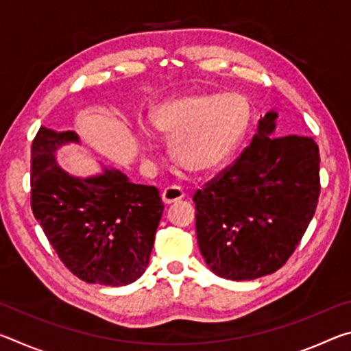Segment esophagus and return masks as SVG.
I'll list each match as a JSON object with an SVG mask.
<instances>
[{
    "instance_id": "obj_1",
    "label": "esophagus",
    "mask_w": 351,
    "mask_h": 351,
    "mask_svg": "<svg viewBox=\"0 0 351 351\" xmlns=\"http://www.w3.org/2000/svg\"><path fill=\"white\" fill-rule=\"evenodd\" d=\"M184 197H186V193H184V190L178 186H170L162 192V201L165 204L176 203V201L182 199Z\"/></svg>"
}]
</instances>
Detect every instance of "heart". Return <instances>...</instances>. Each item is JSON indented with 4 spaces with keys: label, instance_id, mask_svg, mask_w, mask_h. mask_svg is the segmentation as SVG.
Masks as SVG:
<instances>
[{
    "label": "heart",
    "instance_id": "heart-1",
    "mask_svg": "<svg viewBox=\"0 0 351 351\" xmlns=\"http://www.w3.org/2000/svg\"><path fill=\"white\" fill-rule=\"evenodd\" d=\"M251 122V106L240 93L197 94L169 100L152 114L158 136L170 141L171 158L193 175L209 173L228 161ZM150 150V136L142 133Z\"/></svg>",
    "mask_w": 351,
    "mask_h": 351
}]
</instances>
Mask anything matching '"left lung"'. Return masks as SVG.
Instances as JSON below:
<instances>
[{
    "label": "left lung",
    "instance_id": "1",
    "mask_svg": "<svg viewBox=\"0 0 351 351\" xmlns=\"http://www.w3.org/2000/svg\"><path fill=\"white\" fill-rule=\"evenodd\" d=\"M276 119L266 112L246 150L193 195L199 251L218 277L280 269L316 212L319 147L305 136L269 138Z\"/></svg>",
    "mask_w": 351,
    "mask_h": 351
}]
</instances>
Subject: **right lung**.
Wrapping results in <instances>:
<instances>
[{"instance_id":"1","label":"right lung","mask_w":351,"mask_h":351,"mask_svg":"<svg viewBox=\"0 0 351 351\" xmlns=\"http://www.w3.org/2000/svg\"><path fill=\"white\" fill-rule=\"evenodd\" d=\"M74 132L40 127L31 148V206L63 265L86 283L123 287L144 274L164 204L153 186L119 170L75 178L58 167L56 150Z\"/></svg>"}]
</instances>
